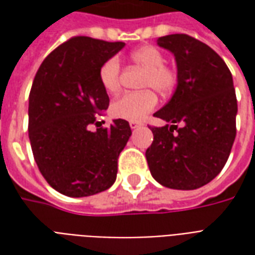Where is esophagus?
Wrapping results in <instances>:
<instances>
[{
    "mask_svg": "<svg viewBox=\"0 0 255 255\" xmlns=\"http://www.w3.org/2000/svg\"><path fill=\"white\" fill-rule=\"evenodd\" d=\"M139 126H140V123L139 122H129V127L132 128V129L133 128H138Z\"/></svg>",
    "mask_w": 255,
    "mask_h": 255,
    "instance_id": "esophagus-1",
    "label": "esophagus"
}]
</instances>
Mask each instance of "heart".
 Instances as JSON below:
<instances>
[{
    "mask_svg": "<svg viewBox=\"0 0 255 255\" xmlns=\"http://www.w3.org/2000/svg\"><path fill=\"white\" fill-rule=\"evenodd\" d=\"M129 58L135 65L144 69L140 86L154 89L166 94L175 89L177 75L172 68L165 65V56L154 46H143L133 50ZM122 64L119 58L112 57L102 64L100 69V82L108 93H116L120 89ZM157 106V95L151 90L138 93H126L113 101L112 115L117 119L139 122Z\"/></svg>",
    "mask_w": 255,
    "mask_h": 255,
    "instance_id": "b5f03b06",
    "label": "heart"
}]
</instances>
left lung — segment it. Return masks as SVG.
I'll return each instance as SVG.
<instances>
[{
	"instance_id": "8db88e82",
	"label": "left lung",
	"mask_w": 255,
	"mask_h": 255,
	"mask_svg": "<svg viewBox=\"0 0 255 255\" xmlns=\"http://www.w3.org/2000/svg\"><path fill=\"white\" fill-rule=\"evenodd\" d=\"M157 45L175 56L177 86L154 113L168 124L150 128L154 138L146 160L160 184L195 190L212 182L230 157L238 113L234 80L224 60L187 34L161 36Z\"/></svg>"
}]
</instances>
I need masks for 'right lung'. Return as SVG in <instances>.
Instances as JSON below:
<instances>
[{
    "mask_svg": "<svg viewBox=\"0 0 255 255\" xmlns=\"http://www.w3.org/2000/svg\"><path fill=\"white\" fill-rule=\"evenodd\" d=\"M124 45L73 36L43 60L34 78L28 98L32 154L42 176L67 197L94 195L116 180L117 158L132 133L129 124L117 119L109 128L90 131V126L109 106L101 67Z\"/></svg>",
    "mask_w": 255,
    "mask_h": 255,
    "instance_id": "add662e5",
    "label": "right lung"
}]
</instances>
